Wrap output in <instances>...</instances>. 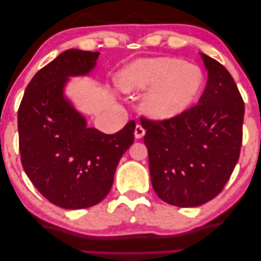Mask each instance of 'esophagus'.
I'll return each mask as SVG.
<instances>
[{
	"label": "esophagus",
	"mask_w": 261,
	"mask_h": 261,
	"mask_svg": "<svg viewBox=\"0 0 261 261\" xmlns=\"http://www.w3.org/2000/svg\"><path fill=\"white\" fill-rule=\"evenodd\" d=\"M134 134H135V138L136 139H141V138H143L144 134H146V129H144L142 125H140V123H138V125H136V127H135Z\"/></svg>",
	"instance_id": "1"
}]
</instances>
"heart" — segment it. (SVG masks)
<instances>
[{"label": "heart", "instance_id": "heart-1", "mask_svg": "<svg viewBox=\"0 0 261 261\" xmlns=\"http://www.w3.org/2000/svg\"><path fill=\"white\" fill-rule=\"evenodd\" d=\"M125 92L149 89L142 109L153 119H170L193 104L203 87V72L193 63L176 58L136 59L119 72Z\"/></svg>", "mask_w": 261, "mask_h": 261}]
</instances>
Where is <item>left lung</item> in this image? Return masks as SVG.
Returning a JSON list of instances; mask_svg holds the SVG:
<instances>
[{
  "instance_id": "obj_1",
  "label": "left lung",
  "mask_w": 261,
  "mask_h": 261,
  "mask_svg": "<svg viewBox=\"0 0 261 261\" xmlns=\"http://www.w3.org/2000/svg\"><path fill=\"white\" fill-rule=\"evenodd\" d=\"M208 70L198 104L177 117L141 118L153 190L163 201L198 207L221 193L236 166L244 101L225 68L201 53Z\"/></svg>"
}]
</instances>
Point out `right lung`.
Wrapping results in <instances>:
<instances>
[{"label":"right lung","mask_w":261,"mask_h":261,"mask_svg":"<svg viewBox=\"0 0 261 261\" xmlns=\"http://www.w3.org/2000/svg\"><path fill=\"white\" fill-rule=\"evenodd\" d=\"M99 53L68 49L33 76L18 109L20 161L49 202L65 209L99 203L121 156L134 142L135 121L115 134L87 126L63 95L69 76L87 75Z\"/></svg>","instance_id":"right-lung-1"}]
</instances>
